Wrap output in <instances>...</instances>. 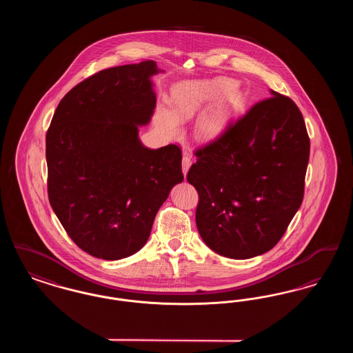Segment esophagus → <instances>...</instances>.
Instances as JSON below:
<instances>
[{"instance_id": "obj_1", "label": "esophagus", "mask_w": 353, "mask_h": 353, "mask_svg": "<svg viewBox=\"0 0 353 353\" xmlns=\"http://www.w3.org/2000/svg\"><path fill=\"white\" fill-rule=\"evenodd\" d=\"M192 163H193L192 154L189 152L184 151V154H183V172H184V174H186V172L190 168Z\"/></svg>"}]
</instances>
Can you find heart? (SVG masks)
Here are the masks:
<instances>
[{
  "mask_svg": "<svg viewBox=\"0 0 353 353\" xmlns=\"http://www.w3.org/2000/svg\"><path fill=\"white\" fill-rule=\"evenodd\" d=\"M226 84H190L177 91L173 98V117L163 111L160 120L170 132L179 131V121L192 118L206 101H212ZM228 117L221 107L208 111L197 125V134L202 140H214L223 132Z\"/></svg>",
  "mask_w": 353,
  "mask_h": 353,
  "instance_id": "obj_1",
  "label": "heart"
}]
</instances>
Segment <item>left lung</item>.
<instances>
[{"label":"left lung","mask_w":353,"mask_h":353,"mask_svg":"<svg viewBox=\"0 0 353 353\" xmlns=\"http://www.w3.org/2000/svg\"><path fill=\"white\" fill-rule=\"evenodd\" d=\"M199 147L186 180L199 193L196 223L219 255L248 259L271 250L301 208L310 137L298 105L279 92Z\"/></svg>","instance_id":"1"}]
</instances>
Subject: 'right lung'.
Returning <instances> with one entry per match:
<instances>
[{
    "label": "right lung",
    "instance_id": "obj_1",
    "mask_svg": "<svg viewBox=\"0 0 353 353\" xmlns=\"http://www.w3.org/2000/svg\"><path fill=\"white\" fill-rule=\"evenodd\" d=\"M154 61L101 70L59 101L46 134L48 194L74 243L117 261L139 252L173 185L181 150L145 148L137 125L156 107Z\"/></svg>",
    "mask_w": 353,
    "mask_h": 353
}]
</instances>
